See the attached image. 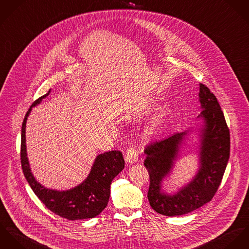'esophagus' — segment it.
I'll return each mask as SVG.
<instances>
[{
  "instance_id": "1",
  "label": "esophagus",
  "mask_w": 249,
  "mask_h": 249,
  "mask_svg": "<svg viewBox=\"0 0 249 249\" xmlns=\"http://www.w3.org/2000/svg\"><path fill=\"white\" fill-rule=\"evenodd\" d=\"M125 160L129 163H135L138 160V151L137 147L131 146L126 152Z\"/></svg>"
}]
</instances>
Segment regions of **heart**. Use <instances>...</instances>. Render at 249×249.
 <instances>
[{"instance_id":"1","label":"heart","mask_w":249,"mask_h":249,"mask_svg":"<svg viewBox=\"0 0 249 249\" xmlns=\"http://www.w3.org/2000/svg\"><path fill=\"white\" fill-rule=\"evenodd\" d=\"M159 123H160V117H157V118L152 122V124L147 128V130H146V136H152V135L156 132Z\"/></svg>"}]
</instances>
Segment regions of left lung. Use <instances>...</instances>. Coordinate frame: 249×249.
<instances>
[{
	"instance_id": "8db88e82",
	"label": "left lung",
	"mask_w": 249,
	"mask_h": 249,
	"mask_svg": "<svg viewBox=\"0 0 249 249\" xmlns=\"http://www.w3.org/2000/svg\"><path fill=\"white\" fill-rule=\"evenodd\" d=\"M199 102L203 119L200 131L199 169L192 181L175 195L161 192V182L171 172L179 146L187 132L148 145L144 165L150 176L148 199L151 207L164 216L190 213L209 202L217 192L230 155V133L221 106L213 92L199 84Z\"/></svg>"
}]
</instances>
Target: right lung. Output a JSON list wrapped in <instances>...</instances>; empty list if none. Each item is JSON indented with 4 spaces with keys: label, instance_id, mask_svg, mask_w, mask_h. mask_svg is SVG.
Segmentation results:
<instances>
[{
    "label": "right lung",
    "instance_id": "add662e5",
    "mask_svg": "<svg viewBox=\"0 0 249 249\" xmlns=\"http://www.w3.org/2000/svg\"><path fill=\"white\" fill-rule=\"evenodd\" d=\"M50 91L33 102L28 109L22 125L21 164L29 186L39 199L56 215L71 220H85L99 215L107 206L112 179L124 169L125 161L120 151H111L98 155L88 178L78 186L56 191L42 186L33 177L27 157L26 124L32 107L39 104Z\"/></svg>",
    "mask_w": 249,
    "mask_h": 249
}]
</instances>
